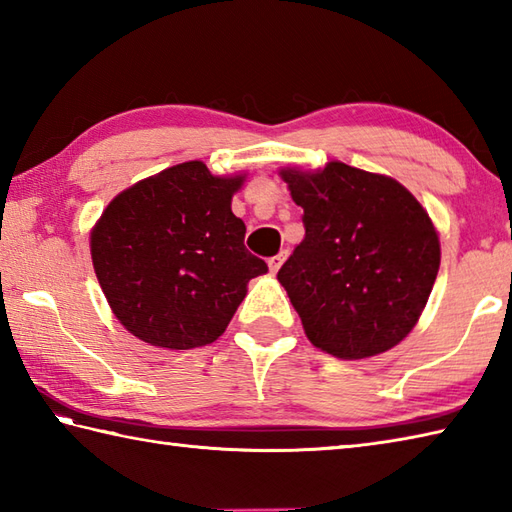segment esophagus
I'll return each mask as SVG.
<instances>
[{"label":"esophagus","instance_id":"34e87169","mask_svg":"<svg viewBox=\"0 0 512 512\" xmlns=\"http://www.w3.org/2000/svg\"><path fill=\"white\" fill-rule=\"evenodd\" d=\"M286 250H281L279 255H275V257H270L268 259V268H270V273H277V270L281 268V264H284V259H286Z\"/></svg>","mask_w":512,"mask_h":512}]
</instances>
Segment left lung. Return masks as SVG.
Here are the masks:
<instances>
[{
    "mask_svg": "<svg viewBox=\"0 0 512 512\" xmlns=\"http://www.w3.org/2000/svg\"><path fill=\"white\" fill-rule=\"evenodd\" d=\"M303 209L306 237L277 279L312 345L336 358H367L416 325L440 268L427 211L387 176L328 162L317 173L284 169Z\"/></svg>",
    "mask_w": 512,
    "mask_h": 512,
    "instance_id": "obj_1",
    "label": "left lung"
}]
</instances>
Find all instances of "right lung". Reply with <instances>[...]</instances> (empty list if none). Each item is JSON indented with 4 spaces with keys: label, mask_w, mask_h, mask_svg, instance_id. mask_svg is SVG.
I'll use <instances>...</instances> for the list:
<instances>
[{
    "label": "right lung",
    "mask_w": 512,
    "mask_h": 512,
    "mask_svg": "<svg viewBox=\"0 0 512 512\" xmlns=\"http://www.w3.org/2000/svg\"><path fill=\"white\" fill-rule=\"evenodd\" d=\"M242 182L191 160L140 180L103 211L92 231L94 270L116 319L140 341L169 350L213 343L248 281L268 273L231 211Z\"/></svg>",
    "instance_id": "1"
}]
</instances>
